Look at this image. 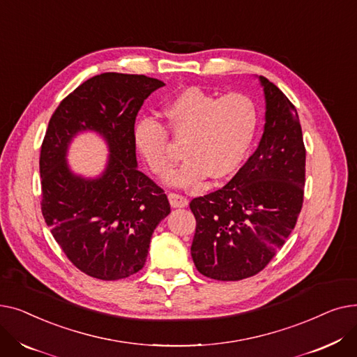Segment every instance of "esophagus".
I'll return each instance as SVG.
<instances>
[{"label":"esophagus","instance_id":"1","mask_svg":"<svg viewBox=\"0 0 357 357\" xmlns=\"http://www.w3.org/2000/svg\"><path fill=\"white\" fill-rule=\"evenodd\" d=\"M167 198H169V202H171L174 208H183V207H186V205H188V198L181 195V194L169 192Z\"/></svg>","mask_w":357,"mask_h":357}]
</instances>
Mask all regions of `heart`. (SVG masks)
I'll return each instance as SVG.
<instances>
[{"mask_svg":"<svg viewBox=\"0 0 357 357\" xmlns=\"http://www.w3.org/2000/svg\"><path fill=\"white\" fill-rule=\"evenodd\" d=\"M167 127L183 140V165L167 178L174 186L195 185L207 176L221 179L236 172L255 140L259 111L245 93L217 97L199 86L185 88L165 107ZM139 153L149 169L165 176L174 166L166 127L155 119H140L133 130Z\"/></svg>","mask_w":357,"mask_h":357,"instance_id":"1","label":"heart"}]
</instances>
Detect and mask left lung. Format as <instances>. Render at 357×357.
I'll use <instances>...</instances> for the list:
<instances>
[{"label": "left lung", "mask_w": 357, "mask_h": 357, "mask_svg": "<svg viewBox=\"0 0 357 357\" xmlns=\"http://www.w3.org/2000/svg\"><path fill=\"white\" fill-rule=\"evenodd\" d=\"M266 114L256 152L221 190L194 198L191 246L199 273L240 280L259 273L284 246L304 201L305 146L294 104L265 77Z\"/></svg>", "instance_id": "1"}]
</instances>
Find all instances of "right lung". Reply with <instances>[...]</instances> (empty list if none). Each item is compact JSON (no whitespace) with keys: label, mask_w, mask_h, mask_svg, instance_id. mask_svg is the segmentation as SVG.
<instances>
[{"label":"right lung","mask_w":357,"mask_h":357,"mask_svg":"<svg viewBox=\"0 0 357 357\" xmlns=\"http://www.w3.org/2000/svg\"><path fill=\"white\" fill-rule=\"evenodd\" d=\"M144 75L105 72L62 100L40 149L42 214L66 257L81 272L117 280L139 272L158 224L171 213L165 191L137 169L133 130L144 100L163 86ZM92 129L109 144L106 171L75 176L68 143Z\"/></svg>","instance_id":"right-lung-1"}]
</instances>
